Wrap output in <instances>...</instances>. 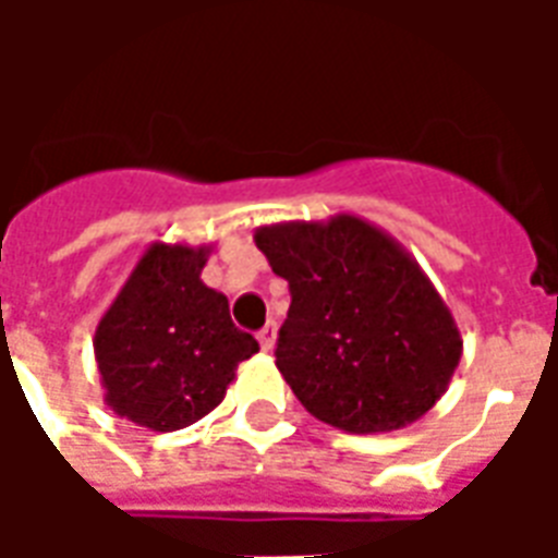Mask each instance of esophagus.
Listing matches in <instances>:
<instances>
[{
  "label": "esophagus",
  "instance_id": "esophagus-1",
  "mask_svg": "<svg viewBox=\"0 0 558 558\" xmlns=\"http://www.w3.org/2000/svg\"><path fill=\"white\" fill-rule=\"evenodd\" d=\"M256 338H259V347H263V350L271 352L275 350V343H278V326H275V323H268V326L263 328Z\"/></svg>",
  "mask_w": 558,
  "mask_h": 558
}]
</instances>
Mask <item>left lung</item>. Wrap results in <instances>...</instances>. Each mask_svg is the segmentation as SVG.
Returning a JSON list of instances; mask_svg holds the SVG:
<instances>
[{
	"mask_svg": "<svg viewBox=\"0 0 558 558\" xmlns=\"http://www.w3.org/2000/svg\"><path fill=\"white\" fill-rule=\"evenodd\" d=\"M256 247L290 283L278 371L314 418L347 433H391L448 391L463 338L415 256L371 220L256 227Z\"/></svg>",
	"mask_w": 558,
	"mask_h": 558,
	"instance_id": "1",
	"label": "left lung"
}]
</instances>
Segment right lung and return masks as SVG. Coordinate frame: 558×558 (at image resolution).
Listing matches in <instances>:
<instances>
[{
  "label": "right lung",
  "mask_w": 558,
  "mask_h": 558,
  "mask_svg": "<svg viewBox=\"0 0 558 558\" xmlns=\"http://www.w3.org/2000/svg\"><path fill=\"white\" fill-rule=\"evenodd\" d=\"M215 244L151 242L95 328L104 403L155 433L182 430L218 407L235 367L259 352L203 283Z\"/></svg>",
  "instance_id": "add662e5"
}]
</instances>
